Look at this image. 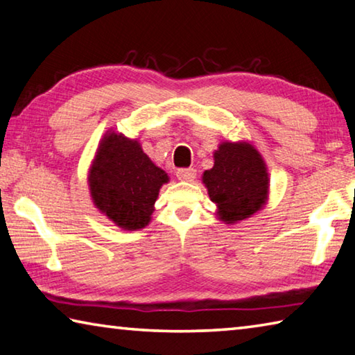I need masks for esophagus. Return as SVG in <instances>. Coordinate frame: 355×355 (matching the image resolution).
Returning <instances> with one entry per match:
<instances>
[{"mask_svg": "<svg viewBox=\"0 0 355 355\" xmlns=\"http://www.w3.org/2000/svg\"><path fill=\"white\" fill-rule=\"evenodd\" d=\"M176 176L179 181L191 182L196 178V170H193V168H182V170H178Z\"/></svg>", "mask_w": 355, "mask_h": 355, "instance_id": "34e87169", "label": "esophagus"}]
</instances>
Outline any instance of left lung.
Listing matches in <instances>:
<instances>
[{
	"instance_id": "8db88e82",
	"label": "left lung",
	"mask_w": 355,
	"mask_h": 355,
	"mask_svg": "<svg viewBox=\"0 0 355 355\" xmlns=\"http://www.w3.org/2000/svg\"><path fill=\"white\" fill-rule=\"evenodd\" d=\"M214 166L202 174L216 216L235 225L265 207L270 178L262 154L250 141H221L214 153Z\"/></svg>"
}]
</instances>
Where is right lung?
<instances>
[{
  "instance_id": "1",
  "label": "right lung",
  "mask_w": 355,
  "mask_h": 355,
  "mask_svg": "<svg viewBox=\"0 0 355 355\" xmlns=\"http://www.w3.org/2000/svg\"><path fill=\"white\" fill-rule=\"evenodd\" d=\"M170 178L143 153L140 141L109 129L89 168L95 207L124 231L146 227L162 185Z\"/></svg>"
}]
</instances>
